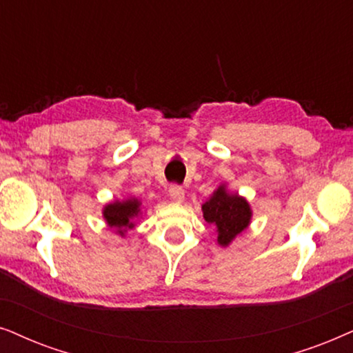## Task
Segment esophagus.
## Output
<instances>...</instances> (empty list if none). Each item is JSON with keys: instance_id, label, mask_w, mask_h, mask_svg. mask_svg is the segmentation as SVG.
Returning a JSON list of instances; mask_svg holds the SVG:
<instances>
[{"instance_id": "esophagus-1", "label": "esophagus", "mask_w": 353, "mask_h": 353, "mask_svg": "<svg viewBox=\"0 0 353 353\" xmlns=\"http://www.w3.org/2000/svg\"><path fill=\"white\" fill-rule=\"evenodd\" d=\"M169 196H171L174 201H182L184 200V189L177 184L169 185Z\"/></svg>"}]
</instances>
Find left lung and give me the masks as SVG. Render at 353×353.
Masks as SVG:
<instances>
[{"mask_svg": "<svg viewBox=\"0 0 353 353\" xmlns=\"http://www.w3.org/2000/svg\"><path fill=\"white\" fill-rule=\"evenodd\" d=\"M203 218L218 229V242L229 245L237 234H241L250 223V206L239 195H231L224 187H219L213 196L201 206Z\"/></svg>", "mask_w": 353, "mask_h": 353, "instance_id": "8db88e82", "label": "left lung"}]
</instances>
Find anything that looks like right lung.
Masks as SVG:
<instances>
[{"mask_svg": "<svg viewBox=\"0 0 353 353\" xmlns=\"http://www.w3.org/2000/svg\"><path fill=\"white\" fill-rule=\"evenodd\" d=\"M140 201L135 199L125 200V201H114L105 206L103 216H105L106 223L110 228L116 229L119 234H124L125 229L134 228L132 219L140 213Z\"/></svg>", "mask_w": 353, "mask_h": 353, "instance_id": "obj_1", "label": "right lung"}]
</instances>
